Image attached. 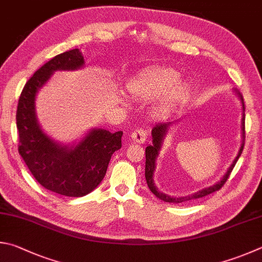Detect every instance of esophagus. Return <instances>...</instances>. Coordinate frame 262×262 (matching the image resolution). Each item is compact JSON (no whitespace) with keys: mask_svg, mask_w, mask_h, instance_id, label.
Instances as JSON below:
<instances>
[{"mask_svg":"<svg viewBox=\"0 0 262 262\" xmlns=\"http://www.w3.org/2000/svg\"><path fill=\"white\" fill-rule=\"evenodd\" d=\"M132 140L136 142V143H144L146 140V132L143 128H137L134 132L132 133Z\"/></svg>","mask_w":262,"mask_h":262,"instance_id":"34e87169","label":"esophagus"}]
</instances>
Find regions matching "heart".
Here are the masks:
<instances>
[{
    "mask_svg": "<svg viewBox=\"0 0 262 262\" xmlns=\"http://www.w3.org/2000/svg\"><path fill=\"white\" fill-rule=\"evenodd\" d=\"M180 78V73L174 69L157 68L130 80L127 89L134 97L150 99L160 96L173 86L164 102V105H172L183 98L188 92L187 83H177Z\"/></svg>",
    "mask_w": 262,
    "mask_h": 262,
    "instance_id": "b5f03b06",
    "label": "heart"
}]
</instances>
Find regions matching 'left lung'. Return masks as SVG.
<instances>
[{
    "mask_svg": "<svg viewBox=\"0 0 262 262\" xmlns=\"http://www.w3.org/2000/svg\"><path fill=\"white\" fill-rule=\"evenodd\" d=\"M237 93V95L241 97V101L242 104H243V111H245V107H244V102H243V97H242L241 93L238 90H235ZM173 122H159L157 123V125L152 128V145L146 146L145 149V180H146V183H147V187L151 190V192L156 194L157 197L161 201H164L166 203H183V202H187V201H191V199H197V198H202V197H205L207 194L213 193L217 191V190H220L223 184L227 182V180L229 179V175L231 173L232 168L235 167V165L237 163V160L242 155V152H243L244 149V140H245V115H243V119H242V130H243V143L241 145V149L238 151V155L235 158V160L232 161L231 166L229 167V169L227 170V173L225 174V177L222 178V180L220 182H217L216 184L211 185V187L205 188V189H202L197 191L196 193H192L191 196H185V197H170L168 194L163 193L158 191V189L156 188V185L154 183V170L156 168V159L157 157H158L159 154V150L161 147V143H163V140L166 135V133H167L169 126L172 125Z\"/></svg>",
    "mask_w": 262,
    "mask_h": 262,
    "instance_id": "8db88e82",
    "label": "left lung"
}]
</instances>
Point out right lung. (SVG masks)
<instances>
[{"label":"right lung","mask_w":262,"mask_h":262,"mask_svg":"<svg viewBox=\"0 0 262 262\" xmlns=\"http://www.w3.org/2000/svg\"><path fill=\"white\" fill-rule=\"evenodd\" d=\"M81 51L73 49L55 56L28 80L17 106L19 155L42 187L68 197L92 192L105 177L112 155L121 147L122 132L93 129L75 146H63L42 132L35 115L37 90L58 70L83 66Z\"/></svg>","instance_id":"add662e5"}]
</instances>
